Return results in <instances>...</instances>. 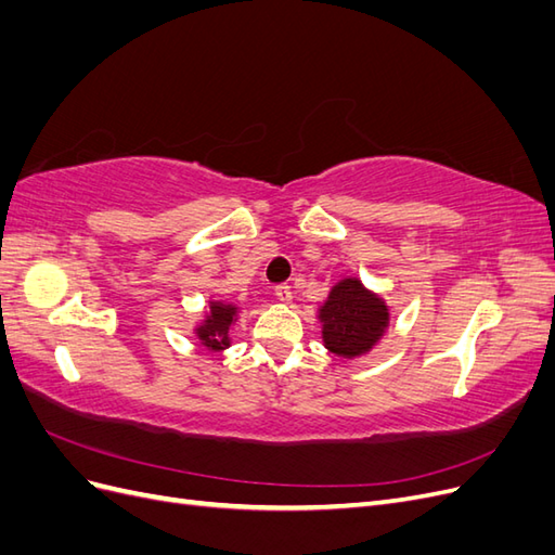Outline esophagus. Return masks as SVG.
Listing matches in <instances>:
<instances>
[{"instance_id": "34e87169", "label": "esophagus", "mask_w": 555, "mask_h": 555, "mask_svg": "<svg viewBox=\"0 0 555 555\" xmlns=\"http://www.w3.org/2000/svg\"><path fill=\"white\" fill-rule=\"evenodd\" d=\"M275 296H278L280 304H292V298H294L289 284H278V287H275Z\"/></svg>"}]
</instances>
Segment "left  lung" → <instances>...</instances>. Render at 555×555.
Segmentation results:
<instances>
[{
  "mask_svg": "<svg viewBox=\"0 0 555 555\" xmlns=\"http://www.w3.org/2000/svg\"><path fill=\"white\" fill-rule=\"evenodd\" d=\"M389 306L359 278H345L331 287L319 308L324 347L335 357L357 359L367 354L389 328Z\"/></svg>",
  "mask_w": 555,
  "mask_h": 555,
  "instance_id": "8db88e82",
  "label": "left lung"
}]
</instances>
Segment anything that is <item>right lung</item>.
Here are the masks:
<instances>
[{
    "label": "right lung",
    "mask_w": 555,
    "mask_h": 555,
    "mask_svg": "<svg viewBox=\"0 0 555 555\" xmlns=\"http://www.w3.org/2000/svg\"><path fill=\"white\" fill-rule=\"evenodd\" d=\"M236 317L238 308L233 304H227V300H210V310L204 317V322L194 328L196 338L210 351L227 349L231 345L229 331L233 322H236Z\"/></svg>",
    "instance_id": "add662e5"
}]
</instances>
